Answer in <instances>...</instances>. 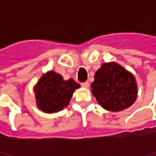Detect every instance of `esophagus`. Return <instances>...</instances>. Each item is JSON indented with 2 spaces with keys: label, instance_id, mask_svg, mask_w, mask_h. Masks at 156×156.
I'll list each match as a JSON object with an SVG mask.
<instances>
[{
  "label": "esophagus",
  "instance_id": "34e87169",
  "mask_svg": "<svg viewBox=\"0 0 156 156\" xmlns=\"http://www.w3.org/2000/svg\"><path fill=\"white\" fill-rule=\"evenodd\" d=\"M81 86L85 88H87L89 87V83L88 82H83V83H81Z\"/></svg>",
  "mask_w": 156,
  "mask_h": 156
}]
</instances>
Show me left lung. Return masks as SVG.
<instances>
[{
	"mask_svg": "<svg viewBox=\"0 0 156 156\" xmlns=\"http://www.w3.org/2000/svg\"><path fill=\"white\" fill-rule=\"evenodd\" d=\"M92 94L107 110L117 112L129 108L136 99L135 77L120 65L104 63L91 84Z\"/></svg>",
	"mask_w": 156,
	"mask_h": 156,
	"instance_id": "1",
	"label": "left lung"
}]
</instances>
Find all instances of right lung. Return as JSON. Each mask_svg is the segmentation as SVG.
I'll use <instances>...</instances> for the list:
<instances>
[{
	"mask_svg": "<svg viewBox=\"0 0 156 156\" xmlns=\"http://www.w3.org/2000/svg\"><path fill=\"white\" fill-rule=\"evenodd\" d=\"M79 87L72 78L64 80L61 75L49 71L34 87L37 105L43 112H58L69 105L73 92Z\"/></svg>",
	"mask_w": 156,
	"mask_h": 156,
	"instance_id": "right-lung-1",
	"label": "right lung"
}]
</instances>
